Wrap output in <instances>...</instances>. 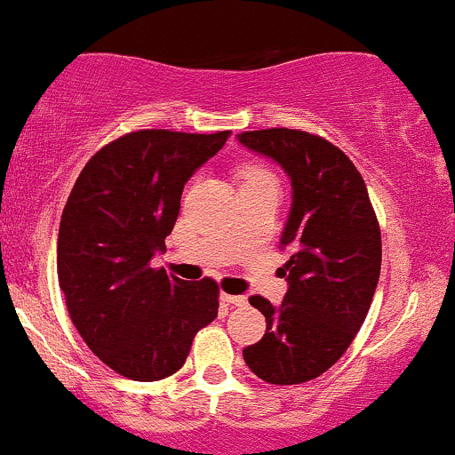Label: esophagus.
<instances>
[{"mask_svg":"<svg viewBox=\"0 0 455 455\" xmlns=\"http://www.w3.org/2000/svg\"><path fill=\"white\" fill-rule=\"evenodd\" d=\"M221 299L226 304H234V307H243L247 302L245 296H232V293H221Z\"/></svg>","mask_w":455,"mask_h":455,"instance_id":"1","label":"esophagus"}]
</instances>
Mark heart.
Masks as SVG:
<instances>
[{"mask_svg":"<svg viewBox=\"0 0 455 455\" xmlns=\"http://www.w3.org/2000/svg\"><path fill=\"white\" fill-rule=\"evenodd\" d=\"M247 177H271V175L267 171H262V168H251V171L247 172Z\"/></svg>","mask_w":455,"mask_h":455,"instance_id":"1","label":"heart"}]
</instances>
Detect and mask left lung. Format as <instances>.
Instances as JSON below:
<instances>
[{
    "label": "left lung",
    "instance_id": "8db88e82",
    "mask_svg": "<svg viewBox=\"0 0 455 455\" xmlns=\"http://www.w3.org/2000/svg\"><path fill=\"white\" fill-rule=\"evenodd\" d=\"M291 181V210L280 245L291 251L287 293L274 307L251 296L265 337L243 348L256 377L275 386L311 381L355 339L381 274V232L363 177L335 144L296 129L236 135Z\"/></svg>",
    "mask_w": 455,
    "mask_h": 455
}]
</instances>
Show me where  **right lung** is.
<instances>
[{
	"instance_id": "right-lung-1",
	"label": "right lung",
	"mask_w": 455,
	"mask_h": 455,
	"mask_svg": "<svg viewBox=\"0 0 455 455\" xmlns=\"http://www.w3.org/2000/svg\"><path fill=\"white\" fill-rule=\"evenodd\" d=\"M228 138L126 133L89 159L65 204L56 269L69 317L89 350L126 379L171 377L217 317L212 278L181 280L151 260L166 250L186 181Z\"/></svg>"
}]
</instances>
